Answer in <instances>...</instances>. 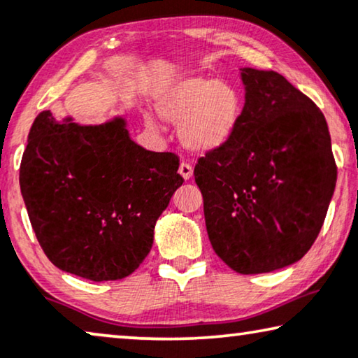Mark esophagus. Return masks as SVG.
<instances>
[{
	"label": "esophagus",
	"mask_w": 358,
	"mask_h": 358,
	"mask_svg": "<svg viewBox=\"0 0 358 358\" xmlns=\"http://www.w3.org/2000/svg\"><path fill=\"white\" fill-rule=\"evenodd\" d=\"M179 174L182 176V178H184L185 180H189V179L192 178V174H194V168H192L189 163L182 162V163L179 164Z\"/></svg>",
	"instance_id": "34e87169"
}]
</instances>
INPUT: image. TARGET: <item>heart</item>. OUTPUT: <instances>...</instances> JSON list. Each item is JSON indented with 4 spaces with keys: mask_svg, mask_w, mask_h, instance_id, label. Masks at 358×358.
Listing matches in <instances>:
<instances>
[{
    "mask_svg": "<svg viewBox=\"0 0 358 358\" xmlns=\"http://www.w3.org/2000/svg\"><path fill=\"white\" fill-rule=\"evenodd\" d=\"M155 108L164 121L178 124L185 147L196 153H211L236 137L243 116V96L231 82L187 74L159 89ZM145 122L157 127L152 116H145Z\"/></svg>",
    "mask_w": 358,
    "mask_h": 358,
    "instance_id": "b5f03b06",
    "label": "heart"
}]
</instances>
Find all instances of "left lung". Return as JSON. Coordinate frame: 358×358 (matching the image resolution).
<instances>
[{"label":"left lung","mask_w":358,"mask_h":358,"mask_svg":"<svg viewBox=\"0 0 358 358\" xmlns=\"http://www.w3.org/2000/svg\"><path fill=\"white\" fill-rule=\"evenodd\" d=\"M243 116L194 169L211 247L241 274L292 265L317 241L338 168L320 108L274 71L243 67Z\"/></svg>","instance_id":"obj_1"}]
</instances>
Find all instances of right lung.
Here are the masks:
<instances>
[{
	"mask_svg": "<svg viewBox=\"0 0 358 358\" xmlns=\"http://www.w3.org/2000/svg\"><path fill=\"white\" fill-rule=\"evenodd\" d=\"M27 141L20 192L50 262L96 282L136 271L159 215L184 182L178 155L137 145L122 117L80 126L43 111Z\"/></svg>",
	"mask_w": 358,
	"mask_h": 358,
	"instance_id": "1",
	"label": "right lung"
}]
</instances>
